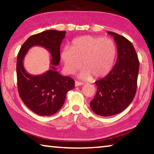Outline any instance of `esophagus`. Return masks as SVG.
I'll return each instance as SVG.
<instances>
[{"instance_id":"esophagus-1","label":"esophagus","mask_w":154,"mask_h":154,"mask_svg":"<svg viewBox=\"0 0 154 154\" xmlns=\"http://www.w3.org/2000/svg\"><path fill=\"white\" fill-rule=\"evenodd\" d=\"M83 84H84V83H83L77 82V81H75V86H79V85H82Z\"/></svg>"}]
</instances>
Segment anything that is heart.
Listing matches in <instances>:
<instances>
[{
	"label": "heart",
	"mask_w": 154,
	"mask_h": 154,
	"mask_svg": "<svg viewBox=\"0 0 154 154\" xmlns=\"http://www.w3.org/2000/svg\"><path fill=\"white\" fill-rule=\"evenodd\" d=\"M116 57L117 47L113 40L90 35L75 38L71 48L65 47L60 54L67 74H74L82 62L83 69L78 74L81 79L106 76L113 69Z\"/></svg>",
	"instance_id": "heart-1"
}]
</instances>
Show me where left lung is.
<instances>
[{"label": "left lung", "instance_id": "8db88e82", "mask_svg": "<svg viewBox=\"0 0 154 154\" xmlns=\"http://www.w3.org/2000/svg\"><path fill=\"white\" fill-rule=\"evenodd\" d=\"M113 36L118 58L113 69L96 82L97 92L90 102L94 113L109 117L125 110L133 100L137 91L139 61L132 43L124 36L108 32Z\"/></svg>", "mask_w": 154, "mask_h": 154}]
</instances>
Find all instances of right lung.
Returning a JSON list of instances; mask_svg holds the SVG:
<instances>
[{
	"label": "right lung",
	"mask_w": 154,
	"mask_h": 154,
	"mask_svg": "<svg viewBox=\"0 0 154 154\" xmlns=\"http://www.w3.org/2000/svg\"><path fill=\"white\" fill-rule=\"evenodd\" d=\"M65 31L48 30L30 36L25 41L17 58V79L19 95L26 106L41 116L55 114L63 106L66 93L75 87L71 77L63 76L56 71L60 61V45ZM34 46L45 48L51 54V69L39 75L25 71L23 61L28 50Z\"/></svg>",
	"instance_id": "add662e5"
}]
</instances>
